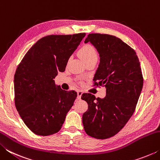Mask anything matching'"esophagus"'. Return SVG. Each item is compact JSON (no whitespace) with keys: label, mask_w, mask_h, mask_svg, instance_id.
<instances>
[{"label":"esophagus","mask_w":160,"mask_h":160,"mask_svg":"<svg viewBox=\"0 0 160 160\" xmlns=\"http://www.w3.org/2000/svg\"><path fill=\"white\" fill-rule=\"evenodd\" d=\"M82 91H81V90L78 91V99H81V96H82Z\"/></svg>","instance_id":"esophagus-1"}]
</instances>
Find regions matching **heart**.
I'll return each instance as SVG.
<instances>
[{"mask_svg": "<svg viewBox=\"0 0 160 160\" xmlns=\"http://www.w3.org/2000/svg\"><path fill=\"white\" fill-rule=\"evenodd\" d=\"M79 54L82 60L87 62L92 59L98 58V53L96 48L90 44H86L80 48Z\"/></svg>", "mask_w": 160, "mask_h": 160, "instance_id": "obj_1", "label": "heart"}]
</instances>
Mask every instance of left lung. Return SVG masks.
Segmentation results:
<instances>
[{
	"mask_svg": "<svg viewBox=\"0 0 160 160\" xmlns=\"http://www.w3.org/2000/svg\"><path fill=\"white\" fill-rule=\"evenodd\" d=\"M90 42L99 53L100 63L94 77V85L106 88L104 98L84 93L81 99L88 104L82 115L87 134L107 139L122 129L134 113L143 85V77L136 53L118 37L92 33Z\"/></svg>",
	"mask_w": 160,
	"mask_h": 160,
	"instance_id": "8db88e82",
	"label": "left lung"
}]
</instances>
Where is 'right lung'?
<instances>
[{"label": "right lung", "mask_w": 160, "mask_h": 160, "mask_svg": "<svg viewBox=\"0 0 160 160\" xmlns=\"http://www.w3.org/2000/svg\"><path fill=\"white\" fill-rule=\"evenodd\" d=\"M85 33L48 35L29 48L14 76L15 104L34 134L47 136L61 128L78 94L57 88L53 79L64 72L68 61Z\"/></svg>", "instance_id": "add662e5"}]
</instances>
